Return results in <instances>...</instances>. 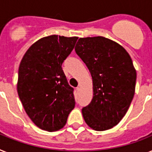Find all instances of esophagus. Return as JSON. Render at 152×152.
<instances>
[{
  "instance_id": "1",
  "label": "esophagus",
  "mask_w": 152,
  "mask_h": 152,
  "mask_svg": "<svg viewBox=\"0 0 152 152\" xmlns=\"http://www.w3.org/2000/svg\"><path fill=\"white\" fill-rule=\"evenodd\" d=\"M76 91H77V93H79V92H80V91H81V88H80V87L76 88Z\"/></svg>"
}]
</instances>
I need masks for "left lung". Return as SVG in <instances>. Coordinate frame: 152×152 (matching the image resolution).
Here are the masks:
<instances>
[{"mask_svg":"<svg viewBox=\"0 0 152 152\" xmlns=\"http://www.w3.org/2000/svg\"><path fill=\"white\" fill-rule=\"evenodd\" d=\"M75 50L93 83L92 100L82 109L84 120L98 131L113 128L134 96L137 74L132 60L122 46L102 36L80 38Z\"/></svg>","mask_w":152,"mask_h":152,"instance_id":"left-lung-1","label":"left lung"}]
</instances>
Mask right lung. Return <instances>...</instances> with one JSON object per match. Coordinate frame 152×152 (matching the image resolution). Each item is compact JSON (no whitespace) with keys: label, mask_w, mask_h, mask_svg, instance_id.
I'll return each instance as SVG.
<instances>
[{"label":"right lung","mask_w":152,"mask_h":152,"mask_svg":"<svg viewBox=\"0 0 152 152\" xmlns=\"http://www.w3.org/2000/svg\"><path fill=\"white\" fill-rule=\"evenodd\" d=\"M77 37L56 35L39 39L26 51L18 68L17 90L26 113L49 132L63 128L75 108L74 88L62 69Z\"/></svg>","instance_id":"obj_1"}]
</instances>
